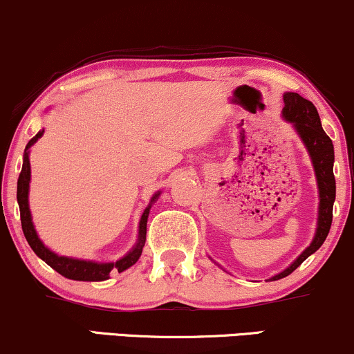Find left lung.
<instances>
[{
  "mask_svg": "<svg viewBox=\"0 0 354 354\" xmlns=\"http://www.w3.org/2000/svg\"><path fill=\"white\" fill-rule=\"evenodd\" d=\"M282 118L294 124V129L297 131L300 139H302L305 147H307L308 156H310L313 164V170H315L320 203H318L317 231L310 246L289 268L283 269L277 276L270 277L269 281H279V279L289 276L308 256L313 254L324 244L326 236H328L331 218H333V202L335 195H337V185H335L333 176V142H331V139L326 136L324 128H322L320 116H318L315 104L300 97L299 93L287 91V93H283Z\"/></svg>",
  "mask_w": 354,
  "mask_h": 354,
  "instance_id": "left-lung-1",
  "label": "left lung"
}]
</instances>
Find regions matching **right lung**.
<instances>
[{"label": "right lung", "instance_id": "right-lung-1", "mask_svg": "<svg viewBox=\"0 0 354 354\" xmlns=\"http://www.w3.org/2000/svg\"><path fill=\"white\" fill-rule=\"evenodd\" d=\"M44 134V129L28 142L24 151V159H23V169H21L19 178H17V203H19V212H21V225H23L24 236L28 239L29 246L32 248V251L41 257L42 261H46L52 269L57 270L59 274H62L64 277L72 279V281H90V282H98V281H106L110 279L111 270H118V272H123L133 264H136V261L141 256L144 243H146V226H147V216H149L152 203L159 198L160 192H157L154 197L151 198V203L147 205V208L144 210L141 221H139V234L138 241L134 244V248L128 254L121 257L116 263H95V261H85V259H73V257H65L55 254L54 251H50L49 248L44 246V243L39 239L37 231L34 228L32 216H30L29 210V182H30V164H29V147L37 141Z\"/></svg>", "mask_w": 354, "mask_h": 354}]
</instances>
